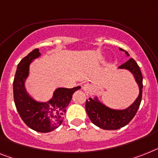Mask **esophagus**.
I'll list each match as a JSON object with an SVG mask.
<instances>
[{"mask_svg": "<svg viewBox=\"0 0 158 158\" xmlns=\"http://www.w3.org/2000/svg\"><path fill=\"white\" fill-rule=\"evenodd\" d=\"M84 88L86 91H91V90H92V86H91L89 84H85Z\"/></svg>", "mask_w": 158, "mask_h": 158, "instance_id": "1", "label": "esophagus"}]
</instances>
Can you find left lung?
I'll return each instance as SVG.
<instances>
[{
  "mask_svg": "<svg viewBox=\"0 0 158 158\" xmlns=\"http://www.w3.org/2000/svg\"><path fill=\"white\" fill-rule=\"evenodd\" d=\"M123 51L128 56L129 54L126 51ZM118 69H127L133 74L135 80L138 84L140 93L137 98L130 106L124 110H114L108 107L98 100V98H89L86 100L85 110L91 122L100 128L105 130H116L123 127L127 124L134 118L136 114L142 98V89H143V77L140 67L133 59H129L126 63L120 65Z\"/></svg>",
  "mask_w": 158,
  "mask_h": 158,
  "instance_id": "1",
  "label": "left lung"
}]
</instances>
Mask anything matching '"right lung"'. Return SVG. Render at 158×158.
<instances>
[{
	"label": "right lung",
	"mask_w": 158,
	"mask_h": 158,
	"mask_svg": "<svg viewBox=\"0 0 158 158\" xmlns=\"http://www.w3.org/2000/svg\"><path fill=\"white\" fill-rule=\"evenodd\" d=\"M40 55L36 48L18 64L13 84L14 99L18 114L30 128L39 132H50L62 123L73 94L81 86L56 89L52 98L46 102H37L31 98L25 88V81L29 75L30 64Z\"/></svg>",
	"instance_id": "obj_1"
}]
</instances>
